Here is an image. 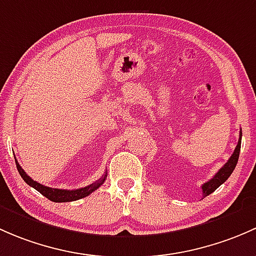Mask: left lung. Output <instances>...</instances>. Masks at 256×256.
<instances>
[{
	"instance_id": "left-lung-1",
	"label": "left lung",
	"mask_w": 256,
	"mask_h": 256,
	"mask_svg": "<svg viewBox=\"0 0 256 256\" xmlns=\"http://www.w3.org/2000/svg\"><path fill=\"white\" fill-rule=\"evenodd\" d=\"M240 144H242V132L239 134V140L238 144H236V149H234V152L232 154V156L229 158L228 162L223 165V168H220L217 174L210 178V181H207L206 184L202 185V192H204V197L208 196L212 192H214L218 188L223 182H226L228 180V178L230 176V174L233 172V170L236 166V162H238L239 159V152H240Z\"/></svg>"
}]
</instances>
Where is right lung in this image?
I'll use <instances>...</instances> for the list:
<instances>
[{
	"label": "right lung",
	"instance_id": "add662e5",
	"mask_svg": "<svg viewBox=\"0 0 256 256\" xmlns=\"http://www.w3.org/2000/svg\"><path fill=\"white\" fill-rule=\"evenodd\" d=\"M16 165H17L18 172H20V175L22 176L23 180H24L28 185L33 187V188H36V191L40 192L44 197H46V198L50 200V201H52V202H71V201H76V200L84 198V197L88 196L90 194H92L94 190L98 188V187L104 182V180H106V178H107V174H104V175L102 176L101 178H98L96 182L91 184V185H88L86 187H82V188H78V190L52 188V187L44 186V185H42V184L34 181L33 178H30V176L26 174V171L20 168V165L18 164L17 160H16Z\"/></svg>",
	"mask_w": 256,
	"mask_h": 256
}]
</instances>
